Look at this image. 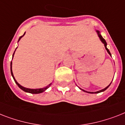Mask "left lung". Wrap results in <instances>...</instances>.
<instances>
[{
	"label": "left lung",
	"mask_w": 125,
	"mask_h": 125,
	"mask_svg": "<svg viewBox=\"0 0 125 125\" xmlns=\"http://www.w3.org/2000/svg\"><path fill=\"white\" fill-rule=\"evenodd\" d=\"M97 33H98V36H99V38H100V40H101V42H103V43H104V45H105V49H106V50L107 51V52H108V54H110V56H111V54H110V51H109V50H108V49H107V47H106V41H105V39H104V38H103V37H102V36H101V34H99V32L98 31H97ZM111 83H112V82H111ZM111 84V83H110ZM110 85H109L108 86H107V87H106V88H105V89H103V90H101V91H97V92H87V91H84V90H82V89H81V90H82V91H85V92H89V93H91V94H94V93H99V92H103V91H105V90H106V89H107V88H108V87H109V86L110 85Z\"/></svg>",
	"instance_id": "obj_1"
}]
</instances>
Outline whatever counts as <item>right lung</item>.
Here are the masks:
<instances>
[{"label": "right lung", "instance_id": "right-lung-1", "mask_svg": "<svg viewBox=\"0 0 125 125\" xmlns=\"http://www.w3.org/2000/svg\"><path fill=\"white\" fill-rule=\"evenodd\" d=\"M24 34H25V33H24V34H23L22 36H20V38H19V41H18V42H19V40H20V38H22V36H24ZM15 51H16V50H15ZM15 52H14V53H13V55H14V54H15ZM11 65H12V62H11V73L12 76H13V79H14V81H15V83H17V85L19 86V88H20V89H22V91H24V92H29V93H31V94H40V93H42V92H44V91H45L47 89H48L49 87H50V86H51V85L52 84V83H50V84H49V85L48 86H47V87H45V88H43V89H27V88H25V87H22V86L20 85V84L18 83V82H17V81H16V80H15V78H14V76H13V72H12V69H11V67H12Z\"/></svg>", "mask_w": 125, "mask_h": 125}]
</instances>
